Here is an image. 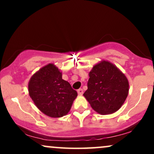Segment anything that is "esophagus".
I'll use <instances>...</instances> for the list:
<instances>
[{
    "label": "esophagus",
    "mask_w": 154,
    "mask_h": 154,
    "mask_svg": "<svg viewBox=\"0 0 154 154\" xmlns=\"http://www.w3.org/2000/svg\"><path fill=\"white\" fill-rule=\"evenodd\" d=\"M77 93H78L79 95H82L83 93H84V91H83L82 88H79V90H77Z\"/></svg>",
    "instance_id": "esophagus-1"
}]
</instances>
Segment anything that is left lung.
I'll return each instance as SVG.
<instances>
[{
  "instance_id": "left-lung-1",
  "label": "left lung",
  "mask_w": 154,
  "mask_h": 154,
  "mask_svg": "<svg viewBox=\"0 0 154 154\" xmlns=\"http://www.w3.org/2000/svg\"><path fill=\"white\" fill-rule=\"evenodd\" d=\"M89 76L88 90L83 95L91 107L103 115L119 110L129 92L125 75L114 64L103 61L93 66Z\"/></svg>"
}]
</instances>
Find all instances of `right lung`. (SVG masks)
<instances>
[{"label":"right lung","instance_id":"add662e5","mask_svg":"<svg viewBox=\"0 0 154 154\" xmlns=\"http://www.w3.org/2000/svg\"><path fill=\"white\" fill-rule=\"evenodd\" d=\"M29 96L45 115L57 118L69 111L77 93L62 79V74L52 63L40 69L28 85Z\"/></svg>","mask_w":154,"mask_h":154}]
</instances>
